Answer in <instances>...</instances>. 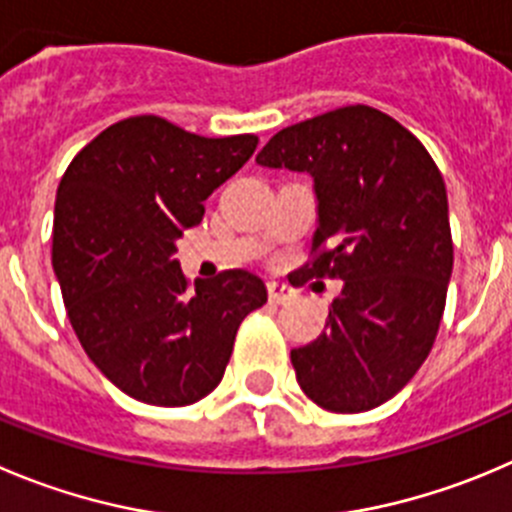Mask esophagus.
Masks as SVG:
<instances>
[{
    "label": "esophagus",
    "mask_w": 512,
    "mask_h": 512,
    "mask_svg": "<svg viewBox=\"0 0 512 512\" xmlns=\"http://www.w3.org/2000/svg\"><path fill=\"white\" fill-rule=\"evenodd\" d=\"M296 299V291L291 286L279 284V281H271L269 284V301L271 304H291Z\"/></svg>",
    "instance_id": "esophagus-1"
}]
</instances>
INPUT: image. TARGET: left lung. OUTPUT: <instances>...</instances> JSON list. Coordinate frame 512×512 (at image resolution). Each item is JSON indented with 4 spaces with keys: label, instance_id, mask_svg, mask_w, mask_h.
Masks as SVG:
<instances>
[{
    "label": "left lung",
    "instance_id": "8db88e82",
    "mask_svg": "<svg viewBox=\"0 0 512 512\" xmlns=\"http://www.w3.org/2000/svg\"><path fill=\"white\" fill-rule=\"evenodd\" d=\"M256 163L314 178L311 261L294 284L342 279L324 332L291 349L296 382L329 412H367L405 387L435 344L452 274L442 173L425 145L369 105L279 130Z\"/></svg>",
    "mask_w": 512,
    "mask_h": 512
}]
</instances>
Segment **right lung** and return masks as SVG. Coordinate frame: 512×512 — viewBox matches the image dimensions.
Instances as JSON below:
<instances>
[{"instance_id":"add662e5","label":"right lung","mask_w":512,"mask_h":512,"mask_svg":"<svg viewBox=\"0 0 512 512\" xmlns=\"http://www.w3.org/2000/svg\"><path fill=\"white\" fill-rule=\"evenodd\" d=\"M256 145L138 115L102 130L62 175L52 266L67 316L92 364L138 402L186 407L213 392L241 321L266 304L259 276L221 271L191 291L173 259Z\"/></svg>"}]
</instances>
